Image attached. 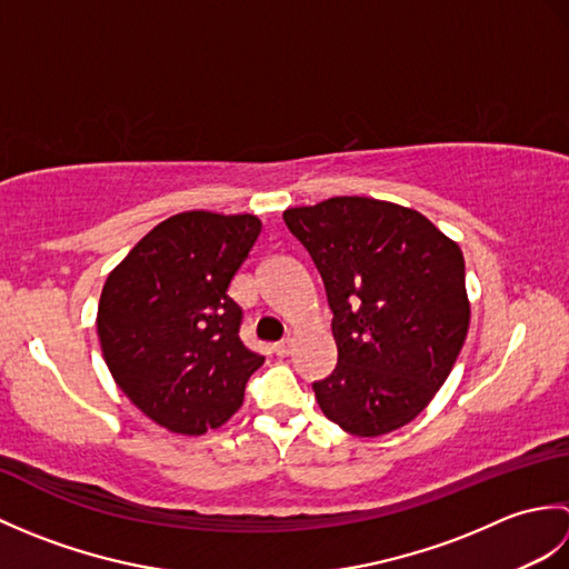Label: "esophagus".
<instances>
[{"label":"esophagus","instance_id":"obj_1","mask_svg":"<svg viewBox=\"0 0 569 569\" xmlns=\"http://www.w3.org/2000/svg\"><path fill=\"white\" fill-rule=\"evenodd\" d=\"M291 349H293V340H291V337H286V340L273 345V352H276L278 357H288V355H291Z\"/></svg>","mask_w":569,"mask_h":569}]
</instances>
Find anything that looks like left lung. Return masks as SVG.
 Returning a JSON list of instances; mask_svg holds the SVG:
<instances>
[{
    "label": "left lung",
    "instance_id": "obj_1",
    "mask_svg": "<svg viewBox=\"0 0 569 569\" xmlns=\"http://www.w3.org/2000/svg\"><path fill=\"white\" fill-rule=\"evenodd\" d=\"M332 310L337 367L312 383L357 438L403 428L438 393L469 330L465 259L428 217L342 196L283 212Z\"/></svg>",
    "mask_w": 569,
    "mask_h": 569
}]
</instances>
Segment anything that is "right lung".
I'll return each instance as SVG.
<instances>
[{
    "mask_svg": "<svg viewBox=\"0 0 569 569\" xmlns=\"http://www.w3.org/2000/svg\"><path fill=\"white\" fill-rule=\"evenodd\" d=\"M261 232L253 214L180 212L156 224L107 276L98 335L119 389L180 435L220 428L263 365L239 340L229 281Z\"/></svg>",
    "mask_w": 569,
    "mask_h": 569,
    "instance_id": "right-lung-1",
    "label": "right lung"
}]
</instances>
